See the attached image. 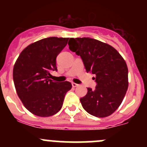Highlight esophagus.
I'll return each mask as SVG.
<instances>
[{
	"label": "esophagus",
	"mask_w": 147,
	"mask_h": 147,
	"mask_svg": "<svg viewBox=\"0 0 147 147\" xmlns=\"http://www.w3.org/2000/svg\"><path fill=\"white\" fill-rule=\"evenodd\" d=\"M72 87H78V86L79 85V84H76V83H75V82H72Z\"/></svg>",
	"instance_id": "34e87169"
}]
</instances>
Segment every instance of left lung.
<instances>
[{"label": "left lung", "mask_w": 147, "mask_h": 147, "mask_svg": "<svg viewBox=\"0 0 147 147\" xmlns=\"http://www.w3.org/2000/svg\"><path fill=\"white\" fill-rule=\"evenodd\" d=\"M71 51L80 56L87 72L95 75V90L87 87L80 98L84 110L97 117L112 115L121 105L128 88V68L111 45L90 38H70Z\"/></svg>", "instance_id": "obj_1"}]
</instances>
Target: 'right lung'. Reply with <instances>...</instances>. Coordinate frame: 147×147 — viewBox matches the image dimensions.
I'll return each mask as SVG.
<instances>
[{
	"label": "right lung",
	"mask_w": 147,
	"mask_h": 147,
	"mask_svg": "<svg viewBox=\"0 0 147 147\" xmlns=\"http://www.w3.org/2000/svg\"><path fill=\"white\" fill-rule=\"evenodd\" d=\"M69 38H44L30 44L19 55L13 67V81L19 98L26 109L39 117H49L60 110L72 84L54 82L50 72L57 71L56 57Z\"/></svg>",
	"instance_id": "1"
}]
</instances>
